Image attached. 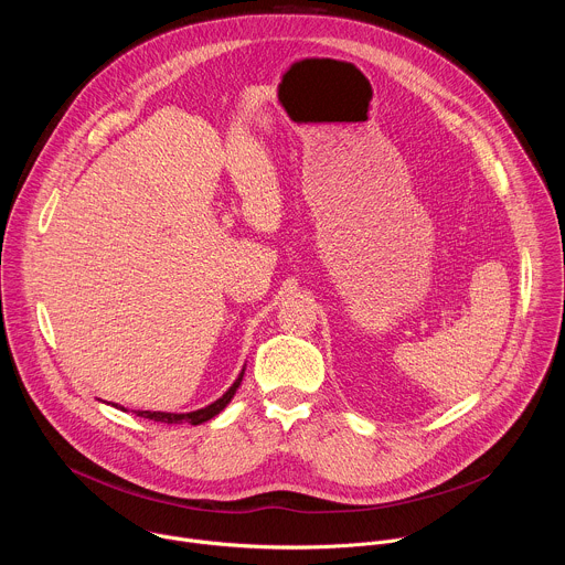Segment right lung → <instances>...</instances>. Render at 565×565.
<instances>
[{
  "label": "right lung",
  "instance_id": "1",
  "mask_svg": "<svg viewBox=\"0 0 565 565\" xmlns=\"http://www.w3.org/2000/svg\"><path fill=\"white\" fill-rule=\"evenodd\" d=\"M244 373H246V364H244V369H241V373L236 375V380L232 382V386L218 397V399H214L212 405H207V407H203V409H196V412H188V414H172V412H134L136 416H140V418H147V420H153V423H168V425H203V423H207V420H212L214 416H218L230 402H232V397H234V393H236V388L241 386V380H244ZM111 407H116V409H120V412H127L125 407H120V405H111Z\"/></svg>",
  "mask_w": 565,
  "mask_h": 565
}]
</instances>
